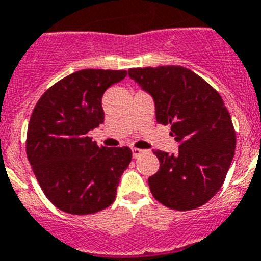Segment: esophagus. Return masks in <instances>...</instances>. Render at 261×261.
<instances>
[{"label":"esophagus","instance_id":"esophagus-1","mask_svg":"<svg viewBox=\"0 0 261 261\" xmlns=\"http://www.w3.org/2000/svg\"><path fill=\"white\" fill-rule=\"evenodd\" d=\"M132 153H133V157L137 159V157H140L143 153H145V150L139 149V148H132Z\"/></svg>","mask_w":261,"mask_h":261}]
</instances>
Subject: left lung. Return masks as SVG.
Masks as SVG:
<instances>
[{"instance_id":"left-lung-1","label":"left lung","mask_w":261,"mask_h":261,"mask_svg":"<svg viewBox=\"0 0 261 261\" xmlns=\"http://www.w3.org/2000/svg\"><path fill=\"white\" fill-rule=\"evenodd\" d=\"M153 97L156 120L171 125L178 152L156 150L160 169L148 178L157 201L191 211L208 203L221 188L236 148L232 118L223 98L191 69L167 65L128 70Z\"/></svg>"}]
</instances>
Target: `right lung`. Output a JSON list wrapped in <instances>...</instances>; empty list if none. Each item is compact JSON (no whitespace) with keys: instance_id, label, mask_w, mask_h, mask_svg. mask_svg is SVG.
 I'll use <instances>...</instances> for the list:
<instances>
[{"instance_id":"1","label":"right lung","mask_w":261,"mask_h":261,"mask_svg":"<svg viewBox=\"0 0 261 261\" xmlns=\"http://www.w3.org/2000/svg\"><path fill=\"white\" fill-rule=\"evenodd\" d=\"M126 74V70L83 69L49 88L34 107L27 135L28 160L45 196L58 210L89 215L115 201L132 150L98 146L88 132L104 122L105 90Z\"/></svg>"}]
</instances>
